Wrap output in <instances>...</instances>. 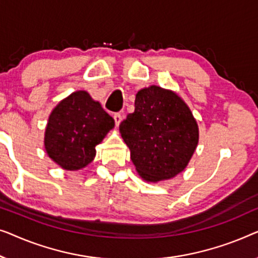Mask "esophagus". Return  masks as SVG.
I'll return each instance as SVG.
<instances>
[{
    "mask_svg": "<svg viewBox=\"0 0 258 258\" xmlns=\"http://www.w3.org/2000/svg\"><path fill=\"white\" fill-rule=\"evenodd\" d=\"M114 118V121H115V126H119V124L121 122V119H122V114L121 113H115L113 115Z\"/></svg>",
    "mask_w": 258,
    "mask_h": 258,
    "instance_id": "obj_1",
    "label": "esophagus"
}]
</instances>
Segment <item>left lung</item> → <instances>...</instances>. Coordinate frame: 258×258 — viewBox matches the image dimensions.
<instances>
[{
    "mask_svg": "<svg viewBox=\"0 0 258 258\" xmlns=\"http://www.w3.org/2000/svg\"><path fill=\"white\" fill-rule=\"evenodd\" d=\"M134 107L119 130L137 172L151 182L177 175L199 143L189 107L176 93L155 85L137 93Z\"/></svg>",
    "mask_w": 258,
    "mask_h": 258,
    "instance_id": "left-lung-1",
    "label": "left lung"
}]
</instances>
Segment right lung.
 <instances>
[{"label":"right lung","instance_id":"right-lung-1","mask_svg":"<svg viewBox=\"0 0 258 258\" xmlns=\"http://www.w3.org/2000/svg\"><path fill=\"white\" fill-rule=\"evenodd\" d=\"M113 127L114 119L88 92H74L50 114L45 150L61 168L81 169L93 160L94 147Z\"/></svg>","mask_w":258,"mask_h":258}]
</instances>
